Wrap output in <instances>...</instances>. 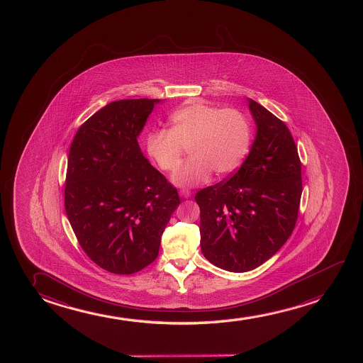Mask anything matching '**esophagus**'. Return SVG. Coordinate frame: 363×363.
<instances>
[{
    "label": "esophagus",
    "mask_w": 363,
    "mask_h": 363,
    "mask_svg": "<svg viewBox=\"0 0 363 363\" xmlns=\"http://www.w3.org/2000/svg\"><path fill=\"white\" fill-rule=\"evenodd\" d=\"M179 195H180L182 198H184V199H188V198L191 196V191L188 189L179 190Z\"/></svg>",
    "instance_id": "1"
}]
</instances>
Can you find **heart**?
<instances>
[{
  "label": "heart",
  "mask_w": 363,
  "mask_h": 363,
  "mask_svg": "<svg viewBox=\"0 0 363 363\" xmlns=\"http://www.w3.org/2000/svg\"><path fill=\"white\" fill-rule=\"evenodd\" d=\"M170 129H155L147 137V152L165 172L177 169L184 147L191 158L173 174L178 186H195L218 175L233 173L245 158L251 142V123L235 108L195 101L169 117Z\"/></svg>",
  "instance_id": "1"
}]
</instances>
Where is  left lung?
<instances>
[{
    "instance_id": "obj_1",
    "label": "left lung",
    "mask_w": 363,
    "mask_h": 363,
    "mask_svg": "<svg viewBox=\"0 0 363 363\" xmlns=\"http://www.w3.org/2000/svg\"><path fill=\"white\" fill-rule=\"evenodd\" d=\"M256 125L249 155L231 178L195 195L200 246L223 270H254L291 235L302 194L301 163L286 124L247 98Z\"/></svg>"
}]
</instances>
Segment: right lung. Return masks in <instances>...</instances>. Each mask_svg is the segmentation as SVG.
Listing matches in <instances>:
<instances>
[{
    "label": "right lung",
    "instance_id": "right-lung-1",
    "mask_svg": "<svg viewBox=\"0 0 363 363\" xmlns=\"http://www.w3.org/2000/svg\"><path fill=\"white\" fill-rule=\"evenodd\" d=\"M163 99H122L77 130L67 164V218L88 257L104 270L130 275L158 256L164 229L180 204L178 191L138 144Z\"/></svg>",
    "mask_w": 363,
    "mask_h": 363
}]
</instances>
